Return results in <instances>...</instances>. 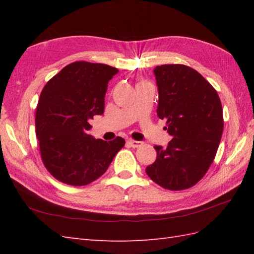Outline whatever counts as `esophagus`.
I'll return each instance as SVG.
<instances>
[{"label":"esophagus","instance_id":"obj_1","mask_svg":"<svg viewBox=\"0 0 254 254\" xmlns=\"http://www.w3.org/2000/svg\"><path fill=\"white\" fill-rule=\"evenodd\" d=\"M127 143L130 144V146L133 147V148H136V147H139L142 146V142H138V141H134V139H128Z\"/></svg>","mask_w":254,"mask_h":254}]
</instances>
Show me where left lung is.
Wrapping results in <instances>:
<instances>
[{
  "label": "left lung",
  "instance_id": "obj_1",
  "mask_svg": "<svg viewBox=\"0 0 254 254\" xmlns=\"http://www.w3.org/2000/svg\"><path fill=\"white\" fill-rule=\"evenodd\" d=\"M158 87L157 116L166 119L171 141L157 146V158L146 167L154 182L168 190L193 187L206 174L224 128L217 91L195 69L182 64L154 68Z\"/></svg>",
  "mask_w": 254,
  "mask_h": 254
}]
</instances>
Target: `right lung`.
I'll return each instance as SVG.
<instances>
[{
  "label": "right lung",
  "mask_w": 254,
  "mask_h": 254,
  "mask_svg": "<svg viewBox=\"0 0 254 254\" xmlns=\"http://www.w3.org/2000/svg\"><path fill=\"white\" fill-rule=\"evenodd\" d=\"M118 72L106 64L74 62L42 89L36 134L42 161L59 181L88 185L105 174L124 146L122 137L107 142L88 134L91 119L104 113L108 83Z\"/></svg>",
  "instance_id": "add662e5"
}]
</instances>
